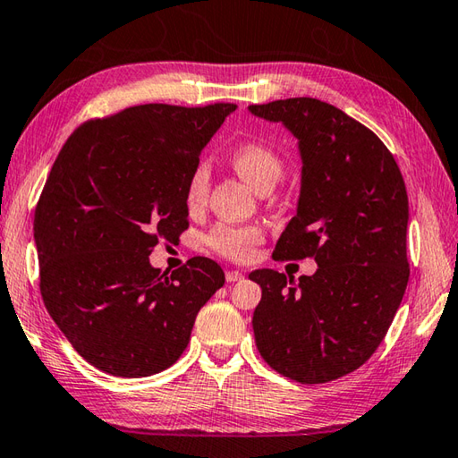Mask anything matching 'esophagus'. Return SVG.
<instances>
[{
    "instance_id": "obj_1",
    "label": "esophagus",
    "mask_w": 458,
    "mask_h": 458,
    "mask_svg": "<svg viewBox=\"0 0 458 458\" xmlns=\"http://www.w3.org/2000/svg\"><path fill=\"white\" fill-rule=\"evenodd\" d=\"M225 279H227V283H237V281L243 279V273H241V271H227Z\"/></svg>"
}]
</instances>
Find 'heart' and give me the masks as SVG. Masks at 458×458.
Returning a JSON list of instances; mask_svg holds the SVG:
<instances>
[{"label": "heart", "mask_w": 458, "mask_h": 458, "mask_svg": "<svg viewBox=\"0 0 458 458\" xmlns=\"http://www.w3.org/2000/svg\"><path fill=\"white\" fill-rule=\"evenodd\" d=\"M231 163L237 174L243 177L255 191L273 189L279 183L284 171L283 159L269 148V145H265L261 141L241 143L239 148L233 151ZM207 187H209V167H207L205 163H199L187 181V205H201L207 197ZM261 239L263 233L255 225H227V223H219V225H215L207 233L205 241L215 253L233 259V261H245V259L255 253V247L261 243Z\"/></svg>", "instance_id": "heart-1"}]
</instances>
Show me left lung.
<instances>
[{
    "label": "left lung",
    "mask_w": 458,
    "mask_h": 458,
    "mask_svg": "<svg viewBox=\"0 0 458 458\" xmlns=\"http://www.w3.org/2000/svg\"><path fill=\"white\" fill-rule=\"evenodd\" d=\"M299 140L297 215L275 259L315 257V275L257 269L255 343L267 365L317 385L352 373L385 339L409 283V197L385 143L344 111L313 98L249 106Z\"/></svg>",
    "instance_id": "8db88e82"
}]
</instances>
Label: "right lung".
Returning <instances> with one entry per match:
<instances>
[{
  "instance_id": "obj_1",
  "label": "right lung",
  "mask_w": 458,
  "mask_h": 458,
  "mask_svg": "<svg viewBox=\"0 0 458 458\" xmlns=\"http://www.w3.org/2000/svg\"><path fill=\"white\" fill-rule=\"evenodd\" d=\"M235 109L127 107L77 127L59 151L33 219L39 289L67 341L103 373L141 378L174 365L225 283L213 259L167 275L149 255L189 227V175Z\"/></svg>"
}]
</instances>
